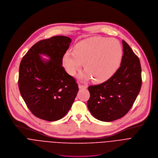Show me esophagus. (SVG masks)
Wrapping results in <instances>:
<instances>
[{"label":"esophagus","mask_w":158,"mask_h":158,"mask_svg":"<svg viewBox=\"0 0 158 158\" xmlns=\"http://www.w3.org/2000/svg\"><path fill=\"white\" fill-rule=\"evenodd\" d=\"M78 87L80 89H86L87 88L88 86L87 85H79Z\"/></svg>","instance_id":"esophagus-1"}]
</instances>
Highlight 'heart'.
Masks as SVG:
<instances>
[{
	"label": "heart",
	"instance_id": "1",
	"mask_svg": "<svg viewBox=\"0 0 158 158\" xmlns=\"http://www.w3.org/2000/svg\"><path fill=\"white\" fill-rule=\"evenodd\" d=\"M122 55V47L117 40L92 38L77 44L73 53L66 52L63 56V65L67 72L73 76L84 64L86 70L81 77L102 83L109 80L118 70Z\"/></svg>",
	"mask_w": 158,
	"mask_h": 158
}]
</instances>
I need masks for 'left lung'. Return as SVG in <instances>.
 <instances>
[{
    "label": "left lung",
    "instance_id": "left-lung-1",
    "mask_svg": "<svg viewBox=\"0 0 158 158\" xmlns=\"http://www.w3.org/2000/svg\"><path fill=\"white\" fill-rule=\"evenodd\" d=\"M123 54L119 68L105 82L91 85L87 106L98 120L112 121L130 111L141 89V67L139 58L129 45L122 41Z\"/></svg>",
    "mask_w": 158,
    "mask_h": 158
}]
</instances>
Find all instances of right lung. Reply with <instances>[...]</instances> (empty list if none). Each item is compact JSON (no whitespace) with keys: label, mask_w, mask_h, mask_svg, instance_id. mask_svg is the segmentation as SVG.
I'll return each mask as SVG.
<instances>
[{"label":"right lung","mask_w":158,"mask_h":158,"mask_svg":"<svg viewBox=\"0 0 158 158\" xmlns=\"http://www.w3.org/2000/svg\"><path fill=\"white\" fill-rule=\"evenodd\" d=\"M71 42L65 36L42 40L21 60L18 81L21 96L30 111L40 119L54 121L62 118L77 96L78 84L62 66ZM40 54L51 60H44Z\"/></svg>","instance_id":"add662e5"}]
</instances>
